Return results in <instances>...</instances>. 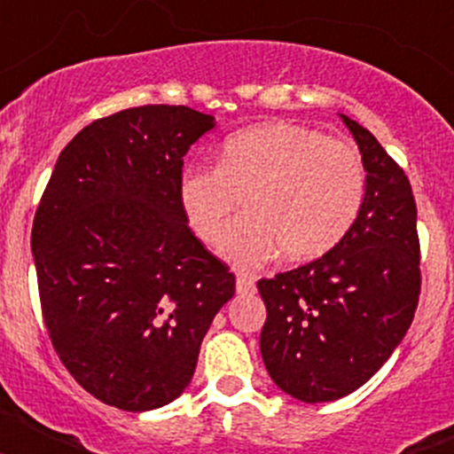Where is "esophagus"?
<instances>
[{
  "instance_id": "34e87169",
  "label": "esophagus",
  "mask_w": 454,
  "mask_h": 454,
  "mask_svg": "<svg viewBox=\"0 0 454 454\" xmlns=\"http://www.w3.org/2000/svg\"><path fill=\"white\" fill-rule=\"evenodd\" d=\"M236 291H239L240 295H247V293L254 291V277H250V275L236 277Z\"/></svg>"
}]
</instances>
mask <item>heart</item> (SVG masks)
Here are the masks:
<instances>
[{
	"label": "heart",
	"mask_w": 454,
	"mask_h": 454,
	"mask_svg": "<svg viewBox=\"0 0 454 454\" xmlns=\"http://www.w3.org/2000/svg\"><path fill=\"white\" fill-rule=\"evenodd\" d=\"M251 214L226 233L242 195ZM366 195V168L352 143L307 124L272 120L230 136L218 166H188L179 202L192 231L223 241L224 259L254 270L282 250L307 262L350 231Z\"/></svg>",
	"instance_id": "1"
}]
</instances>
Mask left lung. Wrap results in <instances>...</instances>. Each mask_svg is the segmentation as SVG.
Returning a JSON list of instances; mask_svg holds the SVG:
<instances>
[{
    "mask_svg": "<svg viewBox=\"0 0 454 454\" xmlns=\"http://www.w3.org/2000/svg\"><path fill=\"white\" fill-rule=\"evenodd\" d=\"M340 120L366 168L362 211L320 259L256 284L268 375L302 403H332L366 384L404 339L420 295L411 184L371 131Z\"/></svg>",
    "mask_w": 454,
    "mask_h": 454,
    "instance_id": "obj_1",
    "label": "left lung"
}]
</instances>
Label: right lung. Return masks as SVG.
<instances>
[{"label": "right lung", "mask_w": 454, "mask_h": 454, "mask_svg": "<svg viewBox=\"0 0 454 454\" xmlns=\"http://www.w3.org/2000/svg\"><path fill=\"white\" fill-rule=\"evenodd\" d=\"M215 127L147 104L95 120L59 154L31 230L43 318L70 375L102 403L150 411L191 382L236 277L188 227L184 156Z\"/></svg>", "instance_id": "add662e5"}]
</instances>
